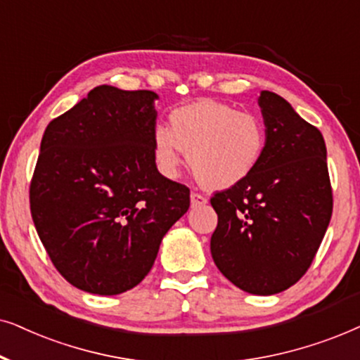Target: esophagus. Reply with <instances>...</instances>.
I'll use <instances>...</instances> for the list:
<instances>
[{
  "label": "esophagus",
  "instance_id": "1",
  "mask_svg": "<svg viewBox=\"0 0 360 360\" xmlns=\"http://www.w3.org/2000/svg\"><path fill=\"white\" fill-rule=\"evenodd\" d=\"M205 204H207V199H205L202 194L191 193V205H193V207H199V205H205Z\"/></svg>",
  "mask_w": 360,
  "mask_h": 360
}]
</instances>
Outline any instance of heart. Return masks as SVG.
Segmentation results:
<instances>
[{"label": "heart", "instance_id": "heart-1", "mask_svg": "<svg viewBox=\"0 0 360 360\" xmlns=\"http://www.w3.org/2000/svg\"><path fill=\"white\" fill-rule=\"evenodd\" d=\"M266 150V128L260 117L229 103L199 100L172 110L169 128L153 131V158L166 177H174L184 153L194 176L209 189L243 183Z\"/></svg>", "mask_w": 360, "mask_h": 360}]
</instances>
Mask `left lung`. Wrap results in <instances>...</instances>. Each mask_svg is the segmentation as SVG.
Returning <instances> with one entry per match:
<instances>
[{"instance_id":"1","label":"left lung","mask_w":360,"mask_h":360,"mask_svg":"<svg viewBox=\"0 0 360 360\" xmlns=\"http://www.w3.org/2000/svg\"><path fill=\"white\" fill-rule=\"evenodd\" d=\"M266 128L260 165L215 193L210 253L220 273L252 295L288 290L308 271L333 215L324 138L280 95L258 97Z\"/></svg>"}]
</instances>
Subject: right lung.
Here are the masks:
<instances>
[{"instance_id":"add662e5","label":"right lung","mask_w":360,"mask_h":360,"mask_svg":"<svg viewBox=\"0 0 360 360\" xmlns=\"http://www.w3.org/2000/svg\"><path fill=\"white\" fill-rule=\"evenodd\" d=\"M151 90L100 85L47 124L30 188L37 236L75 288L120 295L150 273L189 188L153 158Z\"/></svg>"}]
</instances>
